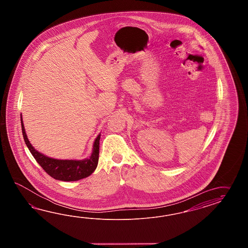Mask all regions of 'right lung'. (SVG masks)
Listing matches in <instances>:
<instances>
[{"mask_svg": "<svg viewBox=\"0 0 248 248\" xmlns=\"http://www.w3.org/2000/svg\"><path fill=\"white\" fill-rule=\"evenodd\" d=\"M20 118L22 134L24 137L26 145L29 148L33 157H35L36 162L39 164L42 167V169L53 178L60 181H78L79 179L88 177L95 171V169H97L99 155V140L101 135L100 133L94 140L92 152L90 157L81 160L57 159L44 155L41 152L36 151V149L31 145V141L28 139L27 133L25 132L22 115L20 116Z\"/></svg>", "mask_w": 248, "mask_h": 248, "instance_id": "1", "label": "right lung"}]
</instances>
